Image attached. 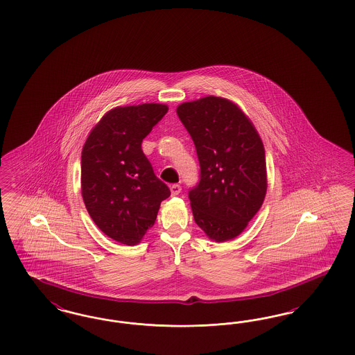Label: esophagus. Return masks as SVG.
Masks as SVG:
<instances>
[{"mask_svg": "<svg viewBox=\"0 0 355 355\" xmlns=\"http://www.w3.org/2000/svg\"><path fill=\"white\" fill-rule=\"evenodd\" d=\"M181 190H182V187L178 184H171V196H178L181 193Z\"/></svg>", "mask_w": 355, "mask_h": 355, "instance_id": "1", "label": "esophagus"}]
</instances>
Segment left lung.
Here are the masks:
<instances>
[{
    "label": "left lung",
    "instance_id": "obj_1",
    "mask_svg": "<svg viewBox=\"0 0 355 355\" xmlns=\"http://www.w3.org/2000/svg\"><path fill=\"white\" fill-rule=\"evenodd\" d=\"M177 114L198 156L199 181L189 190L196 223L209 238L238 236L263 205L266 152L252 123L232 101L207 96Z\"/></svg>",
    "mask_w": 355,
    "mask_h": 355
}]
</instances>
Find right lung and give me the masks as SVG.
<instances>
[{"label":"right lung","mask_w":355,"mask_h":355,"mask_svg":"<svg viewBox=\"0 0 355 355\" xmlns=\"http://www.w3.org/2000/svg\"><path fill=\"white\" fill-rule=\"evenodd\" d=\"M166 112V105L155 103L117 107L103 116L83 146L85 209L107 236L127 245L153 227L161 202L171 196L141 149Z\"/></svg>","instance_id":"1"}]
</instances>
